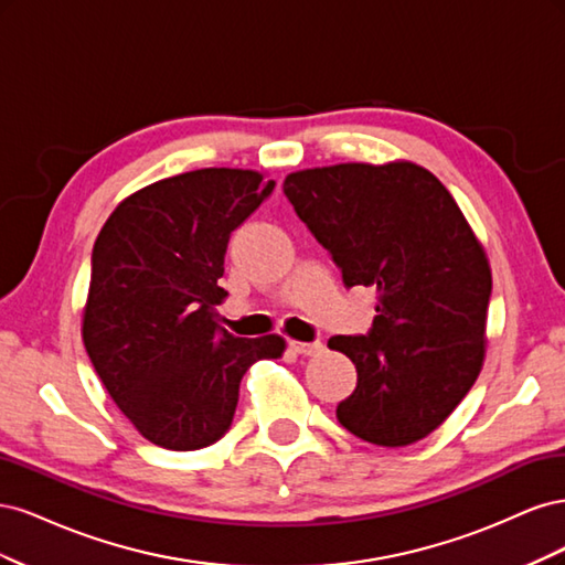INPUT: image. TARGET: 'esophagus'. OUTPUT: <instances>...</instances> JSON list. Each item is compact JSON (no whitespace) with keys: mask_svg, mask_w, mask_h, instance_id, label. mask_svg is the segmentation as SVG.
Instances as JSON below:
<instances>
[{"mask_svg":"<svg viewBox=\"0 0 565 565\" xmlns=\"http://www.w3.org/2000/svg\"><path fill=\"white\" fill-rule=\"evenodd\" d=\"M289 349L299 355H316L322 351L320 341H297V339H289Z\"/></svg>","mask_w":565,"mask_h":565,"instance_id":"esophagus-1","label":"esophagus"}]
</instances>
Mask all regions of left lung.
<instances>
[{
	"mask_svg": "<svg viewBox=\"0 0 565 565\" xmlns=\"http://www.w3.org/2000/svg\"><path fill=\"white\" fill-rule=\"evenodd\" d=\"M282 191L344 285L377 292L367 334L328 341L358 370L339 424L384 448L426 438L483 367L492 292L483 245L448 188L415 162L303 169Z\"/></svg>",
	"mask_w": 565,
	"mask_h": 565,
	"instance_id": "1",
	"label": "left lung"
}]
</instances>
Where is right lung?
<instances>
[{
	"label": "right lung",
	"instance_id": "1",
	"mask_svg": "<svg viewBox=\"0 0 565 565\" xmlns=\"http://www.w3.org/2000/svg\"><path fill=\"white\" fill-rule=\"evenodd\" d=\"M252 169L210 167L117 204L92 252L82 339L110 398L143 438L200 450L228 431L243 374L285 339L214 320L231 233L273 193Z\"/></svg>",
	"mask_w": 565,
	"mask_h": 565
}]
</instances>
